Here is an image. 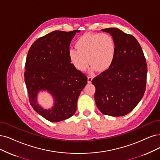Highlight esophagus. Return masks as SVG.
Here are the masks:
<instances>
[{
  "mask_svg": "<svg viewBox=\"0 0 160 160\" xmlns=\"http://www.w3.org/2000/svg\"><path fill=\"white\" fill-rule=\"evenodd\" d=\"M92 76H88V83H91L92 81Z\"/></svg>",
  "mask_w": 160,
  "mask_h": 160,
  "instance_id": "34e87169",
  "label": "esophagus"
}]
</instances>
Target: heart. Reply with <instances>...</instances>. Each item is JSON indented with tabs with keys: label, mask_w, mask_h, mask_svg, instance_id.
Here are the masks:
<instances>
[{
	"label": "heart",
	"mask_w": 160,
	"mask_h": 160,
	"mask_svg": "<svg viewBox=\"0 0 160 160\" xmlns=\"http://www.w3.org/2000/svg\"><path fill=\"white\" fill-rule=\"evenodd\" d=\"M75 45L77 49H70L68 56L74 67L80 71L85 70L90 62L93 68L103 72L114 61L116 46L109 34L87 33L77 39Z\"/></svg>",
	"instance_id": "heart-1"
}]
</instances>
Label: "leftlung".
Segmentation results:
<instances>
[{
  "instance_id": "1",
  "label": "left lung",
  "mask_w": 160,
  "mask_h": 160,
  "mask_svg": "<svg viewBox=\"0 0 160 160\" xmlns=\"http://www.w3.org/2000/svg\"><path fill=\"white\" fill-rule=\"evenodd\" d=\"M113 38L116 54L111 66L94 78V99L104 115L124 116L132 111L142 98L147 77V64L141 47L134 36L119 29H102Z\"/></svg>"
}]
</instances>
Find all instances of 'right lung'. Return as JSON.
I'll return each instance as SVG.
<instances>
[{
    "label": "right lung",
    "mask_w": 160,
    "mask_h": 160,
    "mask_svg": "<svg viewBox=\"0 0 160 160\" xmlns=\"http://www.w3.org/2000/svg\"><path fill=\"white\" fill-rule=\"evenodd\" d=\"M79 32H52L35 41L28 52L24 79L29 102L51 122L67 119L75 113L78 97L87 84L86 76L70 63L68 56L70 43ZM41 91L53 97L54 105L51 109L37 103Z\"/></svg>",
    "instance_id": "add662e5"
}]
</instances>
